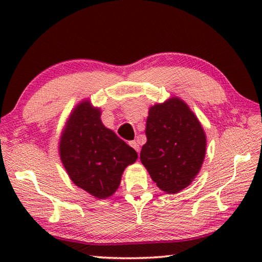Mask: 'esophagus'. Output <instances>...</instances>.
Returning <instances> with one entry per match:
<instances>
[{
  "instance_id": "34e87169",
  "label": "esophagus",
  "mask_w": 262,
  "mask_h": 262,
  "mask_svg": "<svg viewBox=\"0 0 262 262\" xmlns=\"http://www.w3.org/2000/svg\"><path fill=\"white\" fill-rule=\"evenodd\" d=\"M129 144H130V147L134 148L137 152L140 151V144H139V142H137V141H132V142H129Z\"/></svg>"
}]
</instances>
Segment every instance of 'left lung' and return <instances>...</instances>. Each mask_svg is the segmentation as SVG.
Masks as SVG:
<instances>
[{
	"label": "left lung",
	"mask_w": 262,
	"mask_h": 262,
	"mask_svg": "<svg viewBox=\"0 0 262 262\" xmlns=\"http://www.w3.org/2000/svg\"><path fill=\"white\" fill-rule=\"evenodd\" d=\"M147 143L140 158L163 192L176 194L190 185L206 156V134L188 105L177 97L150 107Z\"/></svg>",
	"instance_id": "1"
}]
</instances>
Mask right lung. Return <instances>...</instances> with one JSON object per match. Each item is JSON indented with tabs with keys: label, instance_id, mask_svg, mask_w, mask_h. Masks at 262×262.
Here are the masks:
<instances>
[{
	"label": "right lung",
	"instance_id": "add662e5",
	"mask_svg": "<svg viewBox=\"0 0 262 262\" xmlns=\"http://www.w3.org/2000/svg\"><path fill=\"white\" fill-rule=\"evenodd\" d=\"M60 158L73 183L97 199L118 189L123 170L137 154L100 120V110L89 100L69 115L60 137Z\"/></svg>",
	"mask_w": 262,
	"mask_h": 262
}]
</instances>
